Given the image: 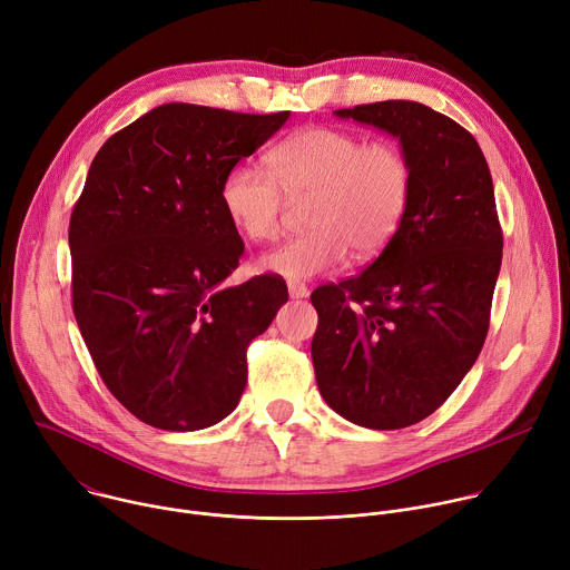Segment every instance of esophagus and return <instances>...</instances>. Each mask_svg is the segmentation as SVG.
<instances>
[{"instance_id":"1","label":"esophagus","mask_w":570,"mask_h":570,"mask_svg":"<svg viewBox=\"0 0 570 570\" xmlns=\"http://www.w3.org/2000/svg\"><path fill=\"white\" fill-rule=\"evenodd\" d=\"M288 295L293 299H304V297H308V288L299 282H288Z\"/></svg>"}]
</instances>
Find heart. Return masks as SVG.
Returning <instances> with one entry per match:
<instances>
[{
    "mask_svg": "<svg viewBox=\"0 0 570 570\" xmlns=\"http://www.w3.org/2000/svg\"><path fill=\"white\" fill-rule=\"evenodd\" d=\"M271 174L253 161L234 165L220 203L250 240L279 234L286 200L311 198L306 234L259 259V271L288 282L311 279L352 259L376 257L399 229L411 194V167L390 141L365 144L338 128H306L268 153Z\"/></svg>",
    "mask_w": 570,
    "mask_h": 570,
    "instance_id": "b5f03b06",
    "label": "heart"
}]
</instances>
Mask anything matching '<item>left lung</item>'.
<instances>
[{
  "mask_svg": "<svg viewBox=\"0 0 570 570\" xmlns=\"http://www.w3.org/2000/svg\"><path fill=\"white\" fill-rule=\"evenodd\" d=\"M334 115L399 139L411 194L361 275L311 293L315 381L347 422L396 431L435 413L482 350L503 259L494 185L473 135L424 104Z\"/></svg>",
  "mask_w": 570,
  "mask_h": 570,
  "instance_id": "1",
  "label": "left lung"
}]
</instances>
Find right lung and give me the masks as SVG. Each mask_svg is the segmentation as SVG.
I'll list each match as a JSON object with an SVG mask.
<instances>
[{
	"mask_svg": "<svg viewBox=\"0 0 570 570\" xmlns=\"http://www.w3.org/2000/svg\"><path fill=\"white\" fill-rule=\"evenodd\" d=\"M288 115L165 104L92 159L69 220L73 315L108 390L148 426L225 420L248 345L288 299L275 275L223 284L243 240L220 203L227 171Z\"/></svg>",
	"mask_w": 570,
	"mask_h": 570,
	"instance_id": "obj_1",
	"label": "right lung"
}]
</instances>
